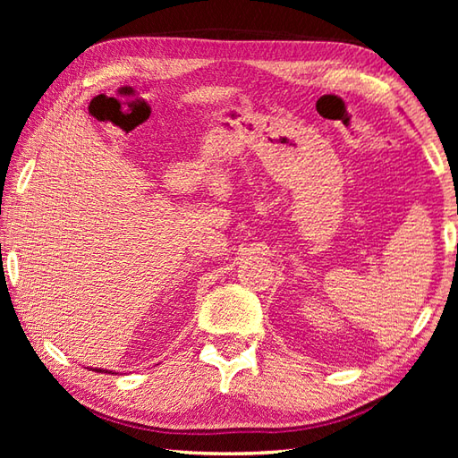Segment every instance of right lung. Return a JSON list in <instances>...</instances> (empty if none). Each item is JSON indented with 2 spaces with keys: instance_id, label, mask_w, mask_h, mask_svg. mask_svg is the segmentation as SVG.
Instances as JSON below:
<instances>
[{
  "instance_id": "add662e5",
  "label": "right lung",
  "mask_w": 458,
  "mask_h": 458,
  "mask_svg": "<svg viewBox=\"0 0 458 458\" xmlns=\"http://www.w3.org/2000/svg\"><path fill=\"white\" fill-rule=\"evenodd\" d=\"M94 369H96V372H106V374H110L108 369H100V368H94Z\"/></svg>"
}]
</instances>
